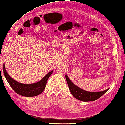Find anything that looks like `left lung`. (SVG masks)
<instances>
[{"label":"left lung","mask_w":125,"mask_h":125,"mask_svg":"<svg viewBox=\"0 0 125 125\" xmlns=\"http://www.w3.org/2000/svg\"><path fill=\"white\" fill-rule=\"evenodd\" d=\"M65 79L68 85L69 90L71 94L75 98L83 102L94 101L100 98L101 96L105 94L109 90V88L105 90L99 92H89L81 89L78 86L75 85L70 80L67 75H65Z\"/></svg>","instance_id":"8db88e82"}]
</instances>
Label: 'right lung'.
Listing matches in <instances>:
<instances>
[{"label": "right lung", "mask_w": 125, "mask_h": 125, "mask_svg": "<svg viewBox=\"0 0 125 125\" xmlns=\"http://www.w3.org/2000/svg\"><path fill=\"white\" fill-rule=\"evenodd\" d=\"M3 70L6 80L16 93L21 96L28 97L37 96L42 94L46 87L48 78L52 74L53 72V70L50 72L44 78L37 83H31V84H24V83H20L16 81L9 75L5 69L4 63Z\"/></svg>", "instance_id": "right-lung-1"}]
</instances>
